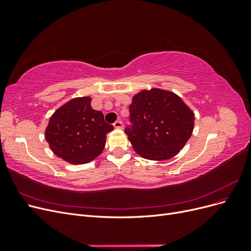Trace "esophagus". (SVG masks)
Listing matches in <instances>:
<instances>
[{"instance_id":"34e87169","label":"esophagus","mask_w":251,"mask_h":251,"mask_svg":"<svg viewBox=\"0 0 251 251\" xmlns=\"http://www.w3.org/2000/svg\"><path fill=\"white\" fill-rule=\"evenodd\" d=\"M113 126L115 128H123L124 124H123V121H121V120H117V121H115V123H114Z\"/></svg>"}]
</instances>
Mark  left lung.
I'll return each mask as SVG.
<instances>
[{
  "mask_svg": "<svg viewBox=\"0 0 251 251\" xmlns=\"http://www.w3.org/2000/svg\"><path fill=\"white\" fill-rule=\"evenodd\" d=\"M130 121L125 133L136 153L162 161L176 156L191 138L195 114L177 94L153 88L133 96Z\"/></svg>",
  "mask_w": 251,
  "mask_h": 251,
  "instance_id": "left-lung-1",
  "label": "left lung"
}]
</instances>
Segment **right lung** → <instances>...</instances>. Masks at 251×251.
Listing matches in <instances>:
<instances>
[{"label":"right lung","mask_w":251,"mask_h":251,"mask_svg":"<svg viewBox=\"0 0 251 251\" xmlns=\"http://www.w3.org/2000/svg\"><path fill=\"white\" fill-rule=\"evenodd\" d=\"M91 100L86 96L66 102L53 113L45 131L53 153L72 164L88 163L100 156L114 128L100 111L92 109Z\"/></svg>","instance_id":"right-lung-1"}]
</instances>
